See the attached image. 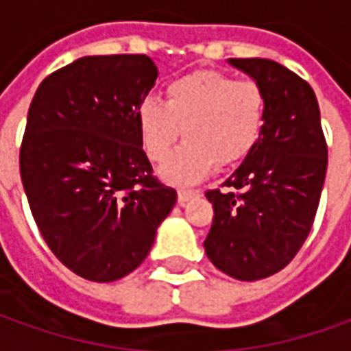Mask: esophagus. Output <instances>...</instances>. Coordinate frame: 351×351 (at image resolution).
Here are the masks:
<instances>
[{"mask_svg": "<svg viewBox=\"0 0 351 351\" xmlns=\"http://www.w3.org/2000/svg\"><path fill=\"white\" fill-rule=\"evenodd\" d=\"M199 195V191L195 189H180L178 191V200H180V204H185L187 200L193 199V197H197Z\"/></svg>", "mask_w": 351, "mask_h": 351, "instance_id": "34e87169", "label": "esophagus"}]
</instances>
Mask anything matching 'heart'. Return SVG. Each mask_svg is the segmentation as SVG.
Listing matches in <instances>:
<instances>
[{
  "label": "heart",
  "mask_w": 351,
  "mask_h": 351,
  "mask_svg": "<svg viewBox=\"0 0 351 351\" xmlns=\"http://www.w3.org/2000/svg\"><path fill=\"white\" fill-rule=\"evenodd\" d=\"M263 122V89L216 70L171 80L166 103L147 97L137 108L141 145L152 162L168 160L185 132L187 143L162 168L164 180L180 185L202 180L216 160H241L260 139Z\"/></svg>",
  "instance_id": "heart-1"
}]
</instances>
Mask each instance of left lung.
Instances as JSON below:
<instances>
[{
    "label": "left lung",
    "instance_id": "obj_1",
    "mask_svg": "<svg viewBox=\"0 0 351 351\" xmlns=\"http://www.w3.org/2000/svg\"><path fill=\"white\" fill-rule=\"evenodd\" d=\"M263 89L260 139L221 187L204 241L210 262L239 281L281 271L308 239L327 173V141L306 80L269 59H229Z\"/></svg>",
    "mask_w": 351,
    "mask_h": 351
}]
</instances>
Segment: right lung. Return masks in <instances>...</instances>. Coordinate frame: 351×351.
I'll list each match as a JSON object with an SVG mask.
<instances>
[{
    "mask_svg": "<svg viewBox=\"0 0 351 351\" xmlns=\"http://www.w3.org/2000/svg\"><path fill=\"white\" fill-rule=\"evenodd\" d=\"M156 76L147 55L82 57L43 80L28 108L26 199L51 252L88 281L139 267L178 200L152 176L137 125Z\"/></svg>",
    "mask_w": 351,
    "mask_h": 351,
    "instance_id": "add662e5",
    "label": "right lung"
}]
</instances>
